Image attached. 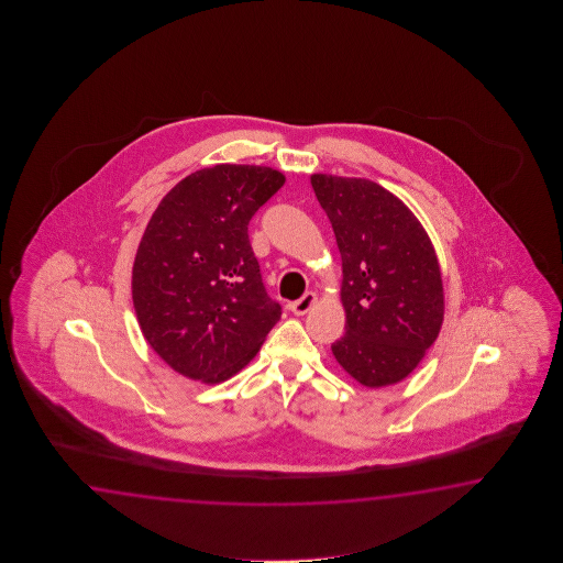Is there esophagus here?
<instances>
[{
	"label": "esophagus",
	"mask_w": 563,
	"mask_h": 563,
	"mask_svg": "<svg viewBox=\"0 0 563 563\" xmlns=\"http://www.w3.org/2000/svg\"><path fill=\"white\" fill-rule=\"evenodd\" d=\"M316 301H318V296L313 291H306L301 298L289 303V310L294 311L296 316H303V313H308L313 308Z\"/></svg>",
	"instance_id": "esophagus-1"
}]
</instances>
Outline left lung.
I'll return each instance as SVG.
<instances>
[{
  "instance_id": "left-lung-1",
  "label": "left lung",
  "mask_w": 563,
  "mask_h": 563,
  "mask_svg": "<svg viewBox=\"0 0 563 563\" xmlns=\"http://www.w3.org/2000/svg\"><path fill=\"white\" fill-rule=\"evenodd\" d=\"M311 187L342 255L346 332L338 364L368 388L405 380L444 320L441 265L417 216L378 183L316 173Z\"/></svg>"
}]
</instances>
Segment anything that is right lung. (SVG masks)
<instances>
[{
    "label": "right lung",
    "instance_id": "add662e5",
    "mask_svg": "<svg viewBox=\"0 0 563 563\" xmlns=\"http://www.w3.org/2000/svg\"><path fill=\"white\" fill-rule=\"evenodd\" d=\"M284 183L272 167L201 168L163 197L144 229L132 265L136 320L148 346L191 380L238 374L282 318L247 225Z\"/></svg>",
    "mask_w": 563,
    "mask_h": 563
}]
</instances>
